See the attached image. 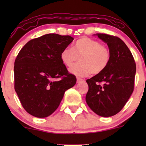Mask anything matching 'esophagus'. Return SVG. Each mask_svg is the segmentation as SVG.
Wrapping results in <instances>:
<instances>
[{"instance_id": "obj_1", "label": "esophagus", "mask_w": 146, "mask_h": 146, "mask_svg": "<svg viewBox=\"0 0 146 146\" xmlns=\"http://www.w3.org/2000/svg\"><path fill=\"white\" fill-rule=\"evenodd\" d=\"M82 81H84V80H83V79L80 78H77V82L78 83L81 82H82Z\"/></svg>"}]
</instances>
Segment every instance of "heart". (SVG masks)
I'll list each match as a JSON object with an SVG mask.
<instances>
[{
  "mask_svg": "<svg viewBox=\"0 0 146 146\" xmlns=\"http://www.w3.org/2000/svg\"><path fill=\"white\" fill-rule=\"evenodd\" d=\"M80 58V62L73 65L69 71L77 76L101 73L108 66L110 53L108 48L92 38L83 37L75 42L73 49L65 48L60 59L65 66L71 67Z\"/></svg>",
  "mask_w": 146,
  "mask_h": 146,
  "instance_id": "b5f03b06",
  "label": "heart"
}]
</instances>
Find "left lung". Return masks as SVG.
<instances>
[{
  "label": "left lung",
  "instance_id": "8db88e82",
  "mask_svg": "<svg viewBox=\"0 0 146 146\" xmlns=\"http://www.w3.org/2000/svg\"><path fill=\"white\" fill-rule=\"evenodd\" d=\"M95 35L108 45L110 59L104 71L86 80V102L97 115L108 117L118 113L131 96L136 64L130 49L119 38L105 33Z\"/></svg>",
  "mask_w": 146,
  "mask_h": 146
}]
</instances>
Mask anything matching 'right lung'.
<instances>
[{
	"mask_svg": "<svg viewBox=\"0 0 146 146\" xmlns=\"http://www.w3.org/2000/svg\"><path fill=\"white\" fill-rule=\"evenodd\" d=\"M73 40L70 36L49 33L31 40L14 62V88L25 110L43 118L59 106L66 90L76 83L60 54ZM61 78L59 80H54Z\"/></svg>",
	"mask_w": 146,
	"mask_h": 146,
	"instance_id": "right-lung-1",
	"label": "right lung"
}]
</instances>
